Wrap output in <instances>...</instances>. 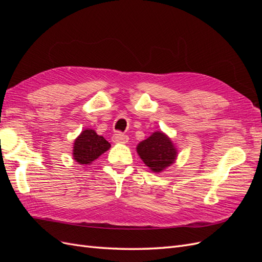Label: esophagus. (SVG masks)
I'll use <instances>...</instances> for the list:
<instances>
[{
	"label": "esophagus",
	"instance_id": "34e87169",
	"mask_svg": "<svg viewBox=\"0 0 262 262\" xmlns=\"http://www.w3.org/2000/svg\"><path fill=\"white\" fill-rule=\"evenodd\" d=\"M113 141L115 143H126L129 141L128 136H124L122 133H116L113 137Z\"/></svg>",
	"mask_w": 262,
	"mask_h": 262
}]
</instances>
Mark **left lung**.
Returning a JSON list of instances; mask_svg holds the SVG:
<instances>
[{"instance_id": "8db88e82", "label": "left lung", "mask_w": 262, "mask_h": 262, "mask_svg": "<svg viewBox=\"0 0 262 262\" xmlns=\"http://www.w3.org/2000/svg\"><path fill=\"white\" fill-rule=\"evenodd\" d=\"M138 155L143 163L155 173L162 172L176 162L177 146L163 131H155L137 146Z\"/></svg>"}]
</instances>
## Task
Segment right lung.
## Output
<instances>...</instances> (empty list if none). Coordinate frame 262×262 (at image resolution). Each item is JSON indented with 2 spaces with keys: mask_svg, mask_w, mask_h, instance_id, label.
Here are the masks:
<instances>
[{
  "mask_svg": "<svg viewBox=\"0 0 262 262\" xmlns=\"http://www.w3.org/2000/svg\"><path fill=\"white\" fill-rule=\"evenodd\" d=\"M110 143L93 129H85L73 143V160L81 165H90L110 148Z\"/></svg>",
  "mask_w": 262,
  "mask_h": 262,
  "instance_id": "right-lung-1",
  "label": "right lung"
}]
</instances>
